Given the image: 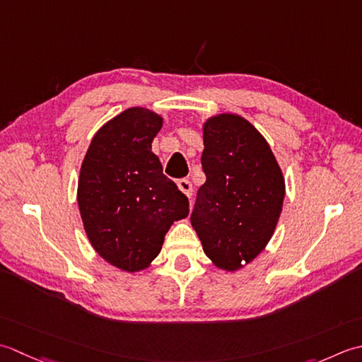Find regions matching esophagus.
<instances>
[{"mask_svg": "<svg viewBox=\"0 0 362 362\" xmlns=\"http://www.w3.org/2000/svg\"><path fill=\"white\" fill-rule=\"evenodd\" d=\"M178 187H180V190L182 192V194H186L189 198L192 197V184H190L189 180H186V178L180 180L178 181Z\"/></svg>", "mask_w": 362, "mask_h": 362, "instance_id": "34e87169", "label": "esophagus"}]
</instances>
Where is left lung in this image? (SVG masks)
<instances>
[{
  "label": "left lung",
  "instance_id": "1",
  "mask_svg": "<svg viewBox=\"0 0 362 362\" xmlns=\"http://www.w3.org/2000/svg\"><path fill=\"white\" fill-rule=\"evenodd\" d=\"M202 167L190 222L206 256L238 270L259 255L275 231L284 200L281 168L252 123L234 114L204 123Z\"/></svg>",
  "mask_w": 362,
  "mask_h": 362
}]
</instances>
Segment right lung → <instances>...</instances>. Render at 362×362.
Wrapping results in <instances>:
<instances>
[{
    "label": "right lung",
    "mask_w": 362,
    "mask_h": 362,
    "mask_svg": "<svg viewBox=\"0 0 362 362\" xmlns=\"http://www.w3.org/2000/svg\"><path fill=\"white\" fill-rule=\"evenodd\" d=\"M162 119L144 107L127 109L103 127L81 165L78 204L97 253L115 267H148L189 200L162 173L151 142Z\"/></svg>",
    "instance_id": "1"
}]
</instances>
